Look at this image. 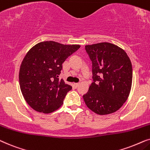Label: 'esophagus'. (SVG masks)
I'll return each mask as SVG.
<instances>
[{"label": "esophagus", "mask_w": 150, "mask_h": 150, "mask_svg": "<svg viewBox=\"0 0 150 150\" xmlns=\"http://www.w3.org/2000/svg\"><path fill=\"white\" fill-rule=\"evenodd\" d=\"M73 85H74V86H75L77 88V87H78V86H79V83H73Z\"/></svg>", "instance_id": "34e87169"}]
</instances>
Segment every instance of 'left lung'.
Returning <instances> with one entry per match:
<instances>
[{
	"label": "left lung",
	"instance_id": "1",
	"mask_svg": "<svg viewBox=\"0 0 150 150\" xmlns=\"http://www.w3.org/2000/svg\"><path fill=\"white\" fill-rule=\"evenodd\" d=\"M93 64V82L83 95L86 105L99 115L115 112L128 98L132 67L123 49L109 42L86 45Z\"/></svg>",
	"mask_w": 150,
	"mask_h": 150
}]
</instances>
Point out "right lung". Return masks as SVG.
I'll list each match as a JSON object with an SVG mask.
<instances>
[{
    "label": "right lung",
    "instance_id": "add662e5",
    "mask_svg": "<svg viewBox=\"0 0 150 150\" xmlns=\"http://www.w3.org/2000/svg\"><path fill=\"white\" fill-rule=\"evenodd\" d=\"M79 47V45L45 41L27 52L20 67L19 83L24 99L35 111L51 113L63 104L72 86L58 75L62 63Z\"/></svg>",
    "mask_w": 150,
    "mask_h": 150
}]
</instances>
